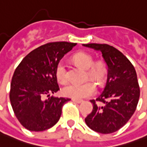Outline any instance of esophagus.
I'll return each instance as SVG.
<instances>
[{
	"instance_id": "esophagus-1",
	"label": "esophagus",
	"mask_w": 147,
	"mask_h": 147,
	"mask_svg": "<svg viewBox=\"0 0 147 147\" xmlns=\"http://www.w3.org/2000/svg\"><path fill=\"white\" fill-rule=\"evenodd\" d=\"M72 100L76 102V103H81V102H82V100H79V99H72Z\"/></svg>"
}]
</instances>
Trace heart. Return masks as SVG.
Masks as SVG:
<instances>
[{
    "label": "heart",
    "mask_w": 147,
    "mask_h": 147,
    "mask_svg": "<svg viewBox=\"0 0 147 147\" xmlns=\"http://www.w3.org/2000/svg\"><path fill=\"white\" fill-rule=\"evenodd\" d=\"M74 62L81 68L87 69V78L98 84L104 82L107 74V66L104 61L94 63L93 57L87 52H78L73 56ZM55 77L59 83L65 84L68 81L66 68L63 61H59L55 68ZM96 92V86L92 82L71 83L63 89L65 96L73 99H82L90 96Z\"/></svg>",
    "instance_id": "heart-1"
}]
</instances>
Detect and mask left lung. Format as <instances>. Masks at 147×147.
Returning a JSON list of instances; mask_svg holds the SVG:
<instances>
[{
	"mask_svg": "<svg viewBox=\"0 0 147 147\" xmlns=\"http://www.w3.org/2000/svg\"><path fill=\"white\" fill-rule=\"evenodd\" d=\"M100 51L108 66L104 91L96 100H91L93 109L85 122L95 132L115 133L124 126L133 116L140 96L136 70L127 57L107 44H83Z\"/></svg>",
	"mask_w": 147,
	"mask_h": 147,
	"instance_id": "obj_1",
	"label": "left lung"
}]
</instances>
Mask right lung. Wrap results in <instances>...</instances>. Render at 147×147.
<instances>
[{
    "instance_id": "right-lung-1",
    "label": "right lung",
    "mask_w": 147,
    "mask_h": 147,
    "mask_svg": "<svg viewBox=\"0 0 147 147\" xmlns=\"http://www.w3.org/2000/svg\"><path fill=\"white\" fill-rule=\"evenodd\" d=\"M77 43H47L28 53L15 69L9 100L20 123L29 131L49 129L59 121L63 105L69 98L50 96L59 90L55 68ZM49 97L44 100V96Z\"/></svg>"
}]
</instances>
